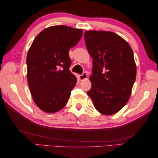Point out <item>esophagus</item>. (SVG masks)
Segmentation results:
<instances>
[{
    "label": "esophagus",
    "mask_w": 158,
    "mask_h": 158,
    "mask_svg": "<svg viewBox=\"0 0 158 158\" xmlns=\"http://www.w3.org/2000/svg\"><path fill=\"white\" fill-rule=\"evenodd\" d=\"M87 73L86 72H84V73H82V74L80 75L79 76V78L81 81H82V80L87 78Z\"/></svg>",
    "instance_id": "obj_1"
}]
</instances>
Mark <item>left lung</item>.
Wrapping results in <instances>:
<instances>
[{"label":"left lung","instance_id":"obj_1","mask_svg":"<svg viewBox=\"0 0 158 158\" xmlns=\"http://www.w3.org/2000/svg\"><path fill=\"white\" fill-rule=\"evenodd\" d=\"M84 35L93 61L92 87L87 94L99 112L114 114L127 102L135 82L133 51L115 33L88 31Z\"/></svg>","mask_w":158,"mask_h":158}]
</instances>
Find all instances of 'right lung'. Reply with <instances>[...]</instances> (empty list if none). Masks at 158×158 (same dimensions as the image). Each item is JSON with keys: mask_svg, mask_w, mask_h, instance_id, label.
I'll use <instances>...</instances> for the list:
<instances>
[{"mask_svg": "<svg viewBox=\"0 0 158 158\" xmlns=\"http://www.w3.org/2000/svg\"><path fill=\"white\" fill-rule=\"evenodd\" d=\"M82 35V29L59 25L36 36L27 57V80L35 104L47 113L63 108L77 78L70 71V49Z\"/></svg>", "mask_w": 158, "mask_h": 158, "instance_id": "1", "label": "right lung"}]
</instances>
